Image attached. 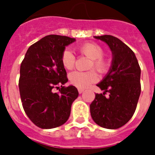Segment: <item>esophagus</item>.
I'll return each mask as SVG.
<instances>
[{
  "mask_svg": "<svg viewBox=\"0 0 155 155\" xmlns=\"http://www.w3.org/2000/svg\"><path fill=\"white\" fill-rule=\"evenodd\" d=\"M84 89H83V88H78V92H79V93H80V94L83 93V92H84Z\"/></svg>",
  "mask_w": 155,
  "mask_h": 155,
  "instance_id": "1",
  "label": "esophagus"
}]
</instances>
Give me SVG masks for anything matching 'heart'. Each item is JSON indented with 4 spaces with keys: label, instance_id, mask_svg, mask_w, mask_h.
Here are the masks:
<instances>
[{
    "label": "heart",
    "instance_id": "1",
    "mask_svg": "<svg viewBox=\"0 0 155 155\" xmlns=\"http://www.w3.org/2000/svg\"><path fill=\"white\" fill-rule=\"evenodd\" d=\"M78 51L91 59L90 68H95L100 73H104L107 71L108 64L107 61L103 58L104 50L99 45L92 42H87L78 47ZM61 63L63 64V68L66 69H72L75 63V56L70 50L66 49L63 52L61 55ZM97 80V73L93 70L87 71H75L69 75L71 84L80 88L87 87L91 84L96 82Z\"/></svg>",
    "mask_w": 155,
    "mask_h": 155
}]
</instances>
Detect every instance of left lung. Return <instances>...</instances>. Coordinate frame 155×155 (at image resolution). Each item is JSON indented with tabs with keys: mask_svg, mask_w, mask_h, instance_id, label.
<instances>
[{
	"mask_svg": "<svg viewBox=\"0 0 155 155\" xmlns=\"http://www.w3.org/2000/svg\"><path fill=\"white\" fill-rule=\"evenodd\" d=\"M94 38L109 47L113 61L108 74L97 84L104 92L96 94L90 113L97 125L115 130L125 125L136 110L141 94V68L134 51L119 38L112 35Z\"/></svg>",
	"mask_w": 155,
	"mask_h": 155,
	"instance_id": "1",
	"label": "left lung"
}]
</instances>
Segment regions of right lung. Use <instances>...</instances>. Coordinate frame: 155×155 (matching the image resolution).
Here are the masks:
<instances>
[{"mask_svg":"<svg viewBox=\"0 0 155 155\" xmlns=\"http://www.w3.org/2000/svg\"><path fill=\"white\" fill-rule=\"evenodd\" d=\"M75 38L51 35L31 45L21 62L19 92L28 117L41 129L63 125L71 114V107L79 96L77 88L68 82L67 71L61 63L65 47ZM61 85L60 92H53Z\"/></svg>","mask_w":155,"mask_h":155,"instance_id":"obj_1","label":"right lung"}]
</instances>
